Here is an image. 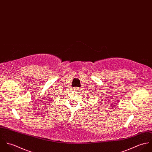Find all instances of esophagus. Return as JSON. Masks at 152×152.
<instances>
[{"mask_svg":"<svg viewBox=\"0 0 152 152\" xmlns=\"http://www.w3.org/2000/svg\"><path fill=\"white\" fill-rule=\"evenodd\" d=\"M73 90H74L75 92H78V93L80 92V88H74Z\"/></svg>","mask_w":152,"mask_h":152,"instance_id":"esophagus-1","label":"esophagus"}]
</instances>
